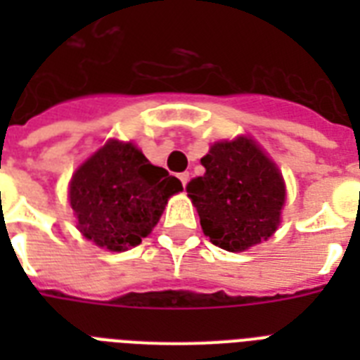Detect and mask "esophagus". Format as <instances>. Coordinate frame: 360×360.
Wrapping results in <instances>:
<instances>
[{"label":"esophagus","instance_id":"1","mask_svg":"<svg viewBox=\"0 0 360 360\" xmlns=\"http://www.w3.org/2000/svg\"><path fill=\"white\" fill-rule=\"evenodd\" d=\"M179 181H181V183H183V186H185L186 183H188V174H186V172L179 174Z\"/></svg>","mask_w":360,"mask_h":360}]
</instances>
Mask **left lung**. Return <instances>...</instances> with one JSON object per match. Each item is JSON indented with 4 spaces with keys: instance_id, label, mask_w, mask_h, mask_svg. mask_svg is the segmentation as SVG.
Segmentation results:
<instances>
[{
    "instance_id": "1",
    "label": "left lung",
    "mask_w": 360,
    "mask_h": 360,
    "mask_svg": "<svg viewBox=\"0 0 360 360\" xmlns=\"http://www.w3.org/2000/svg\"><path fill=\"white\" fill-rule=\"evenodd\" d=\"M202 164L205 174L191 179L186 192L211 243L240 252L273 236L285 200L273 160L252 140L237 138L214 143Z\"/></svg>"
}]
</instances>
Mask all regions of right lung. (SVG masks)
<instances>
[{"label": "right lung", "mask_w": 360, "mask_h": 360, "mask_svg": "<svg viewBox=\"0 0 360 360\" xmlns=\"http://www.w3.org/2000/svg\"><path fill=\"white\" fill-rule=\"evenodd\" d=\"M181 181L153 166L132 143L108 141L70 181V205L84 237L112 252L138 246L151 233Z\"/></svg>", "instance_id": "right-lung-1"}]
</instances>
